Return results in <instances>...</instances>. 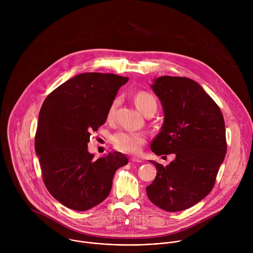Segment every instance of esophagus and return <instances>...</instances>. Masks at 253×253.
I'll return each instance as SVG.
<instances>
[{
  "instance_id": "1",
  "label": "esophagus",
  "mask_w": 253,
  "mask_h": 253,
  "mask_svg": "<svg viewBox=\"0 0 253 253\" xmlns=\"http://www.w3.org/2000/svg\"><path fill=\"white\" fill-rule=\"evenodd\" d=\"M130 161L131 162H137V163H140V162H142V159L141 158H138V157H131L130 158Z\"/></svg>"
}]
</instances>
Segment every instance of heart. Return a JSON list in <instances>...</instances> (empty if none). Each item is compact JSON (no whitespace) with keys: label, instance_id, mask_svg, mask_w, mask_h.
Wrapping results in <instances>:
<instances>
[{"label":"heart","instance_id":"1","mask_svg":"<svg viewBox=\"0 0 253 253\" xmlns=\"http://www.w3.org/2000/svg\"><path fill=\"white\" fill-rule=\"evenodd\" d=\"M134 102L138 109L145 115L149 111L155 110L157 108V102L153 95L146 91H139L134 96ZM117 100H114L110 110L109 116L112 115L114 108L116 106ZM114 146L117 150L126 153H137L140 151L141 147L146 141L145 135L140 132H131V131H119L115 133L112 137Z\"/></svg>","mask_w":253,"mask_h":253}]
</instances>
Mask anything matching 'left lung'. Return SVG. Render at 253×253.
Instances as JSON below:
<instances>
[{
	"mask_svg": "<svg viewBox=\"0 0 253 253\" xmlns=\"http://www.w3.org/2000/svg\"><path fill=\"white\" fill-rule=\"evenodd\" d=\"M151 87L165 115L151 150L158 156L174 154L175 159L165 167L150 161L157 175L146 187L147 196L165 211H182L214 187L227 148L223 115L203 88L189 78L163 76Z\"/></svg>",
	"mask_w": 253,
	"mask_h": 253,
	"instance_id": "left-lung-1",
	"label": "left lung"
}]
</instances>
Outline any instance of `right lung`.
Masks as SVG:
<instances>
[{
	"instance_id": "1",
	"label": "right lung",
	"mask_w": 253,
	"mask_h": 253,
	"mask_svg": "<svg viewBox=\"0 0 253 253\" xmlns=\"http://www.w3.org/2000/svg\"><path fill=\"white\" fill-rule=\"evenodd\" d=\"M127 77L83 73L45 99L39 113L35 150L50 194L66 207L88 210L107 198L116 170L128 163L120 152L94 160L88 142L107 119Z\"/></svg>"
}]
</instances>
